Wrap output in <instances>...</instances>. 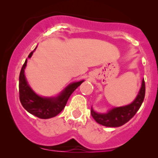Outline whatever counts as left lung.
<instances>
[{
	"label": "left lung",
	"instance_id": "left-lung-1",
	"mask_svg": "<svg viewBox=\"0 0 158 158\" xmlns=\"http://www.w3.org/2000/svg\"><path fill=\"white\" fill-rule=\"evenodd\" d=\"M146 87L143 79L141 88L135 100L131 104L125 106L115 107L108 110L106 113H98L91 107V116L99 124L106 127H119L131 119L140 108L144 100Z\"/></svg>",
	"mask_w": 158,
	"mask_h": 158
}]
</instances>
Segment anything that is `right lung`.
Segmentation results:
<instances>
[{"mask_svg":"<svg viewBox=\"0 0 158 158\" xmlns=\"http://www.w3.org/2000/svg\"><path fill=\"white\" fill-rule=\"evenodd\" d=\"M36 48L37 47L29 54V59L32 57ZM27 63V59L21 68L19 76V97L21 105L29 113L39 118L49 119L56 117L64 109L69 97L84 80L72 82L57 97H41L32 89L27 81L24 74Z\"/></svg>","mask_w":158,"mask_h":158,"instance_id":"1","label":"right lung"}]
</instances>
